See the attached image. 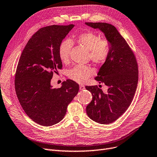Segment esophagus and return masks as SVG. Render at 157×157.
I'll list each match as a JSON object with an SVG mask.
<instances>
[{"label":"esophagus","instance_id":"obj_1","mask_svg":"<svg viewBox=\"0 0 157 157\" xmlns=\"http://www.w3.org/2000/svg\"><path fill=\"white\" fill-rule=\"evenodd\" d=\"M85 86L84 85H79V89L81 90H84L85 89Z\"/></svg>","mask_w":157,"mask_h":157}]
</instances>
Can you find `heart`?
<instances>
[{
	"mask_svg": "<svg viewBox=\"0 0 157 157\" xmlns=\"http://www.w3.org/2000/svg\"><path fill=\"white\" fill-rule=\"evenodd\" d=\"M76 42L89 51V57L96 64H103L108 59L111 52V45L106 39H101L98 34L88 31L81 33L76 38ZM72 42L70 39L63 40L59 46V56L63 62L69 59ZM92 70L85 65H76L68 72V76L78 83H83L90 76Z\"/></svg>",
	"mask_w": 157,
	"mask_h": 157,
	"instance_id": "1",
	"label": "heart"
}]
</instances>
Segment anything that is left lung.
<instances>
[{"label": "left lung", "mask_w": 157, "mask_h": 157, "mask_svg": "<svg viewBox=\"0 0 157 157\" xmlns=\"http://www.w3.org/2000/svg\"><path fill=\"white\" fill-rule=\"evenodd\" d=\"M85 24L103 32L111 45L110 56L95 78L99 83L106 85L108 90L103 92L97 85L85 86L92 95V100L86 108V113L98 123L110 124L126 112L133 99L139 78L137 62L130 47L113 25Z\"/></svg>", "instance_id": "1"}]
</instances>
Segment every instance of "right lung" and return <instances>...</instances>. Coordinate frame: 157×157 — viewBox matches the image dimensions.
Masks as SVG:
<instances>
[{
	"label": "right lung",
	"instance_id": "right-lung-1",
	"mask_svg": "<svg viewBox=\"0 0 157 157\" xmlns=\"http://www.w3.org/2000/svg\"><path fill=\"white\" fill-rule=\"evenodd\" d=\"M74 25L44 27L29 40L17 67L15 87L18 99L28 116L44 126L62 121L68 105L79 91V85L71 79L54 88L53 74L62 69L59 46Z\"/></svg>",
	"mask_w": 157,
	"mask_h": 157
}]
</instances>
